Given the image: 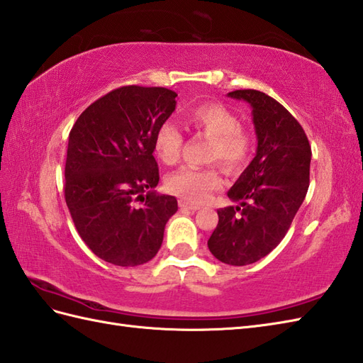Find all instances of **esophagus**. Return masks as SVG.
I'll return each instance as SVG.
<instances>
[{
	"instance_id": "1",
	"label": "esophagus",
	"mask_w": 363,
	"mask_h": 363,
	"mask_svg": "<svg viewBox=\"0 0 363 363\" xmlns=\"http://www.w3.org/2000/svg\"><path fill=\"white\" fill-rule=\"evenodd\" d=\"M179 207H181L182 210H190V211L199 210L198 206H193V203H190V202H187V201H184V199H179Z\"/></svg>"
}]
</instances>
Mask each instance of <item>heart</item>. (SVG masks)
<instances>
[{"label":"heart","instance_id":"heart-1","mask_svg":"<svg viewBox=\"0 0 363 363\" xmlns=\"http://www.w3.org/2000/svg\"><path fill=\"white\" fill-rule=\"evenodd\" d=\"M185 125L191 132L210 139L207 161H219L230 172L242 169L248 161V135L239 127V118L219 102H201L185 111ZM182 135L172 123H164L156 130L153 139L155 155L165 165H173L179 160ZM222 185L220 174L215 167L208 169H184L170 173L165 178V189L181 199L201 203L207 201L210 193Z\"/></svg>","mask_w":363,"mask_h":363}]
</instances>
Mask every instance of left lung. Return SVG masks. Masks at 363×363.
<instances>
[{"instance_id": "8db88e82", "label": "left lung", "mask_w": 363, "mask_h": 363, "mask_svg": "<svg viewBox=\"0 0 363 363\" xmlns=\"http://www.w3.org/2000/svg\"><path fill=\"white\" fill-rule=\"evenodd\" d=\"M227 96L252 107L257 148L227 193L238 206L218 210L208 248L220 262L242 267L267 256L286 235L308 191L311 147L302 125L272 96L252 89Z\"/></svg>"}]
</instances>
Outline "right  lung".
Masks as SVG:
<instances>
[{"label":"right lung","instance_id":"right-lung-1","mask_svg":"<svg viewBox=\"0 0 363 363\" xmlns=\"http://www.w3.org/2000/svg\"><path fill=\"white\" fill-rule=\"evenodd\" d=\"M164 87L125 86L89 106L69 135L64 196L81 239L102 261L136 267L160 252L178 201L156 194V130L176 108ZM145 202L135 208L134 202Z\"/></svg>","mask_w":363,"mask_h":363}]
</instances>
